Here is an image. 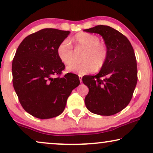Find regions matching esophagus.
Wrapping results in <instances>:
<instances>
[{"instance_id": "1", "label": "esophagus", "mask_w": 153, "mask_h": 153, "mask_svg": "<svg viewBox=\"0 0 153 153\" xmlns=\"http://www.w3.org/2000/svg\"><path fill=\"white\" fill-rule=\"evenodd\" d=\"M79 80H80V82H81L82 81V75H79Z\"/></svg>"}]
</instances>
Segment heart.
<instances>
[{
  "mask_svg": "<svg viewBox=\"0 0 153 153\" xmlns=\"http://www.w3.org/2000/svg\"><path fill=\"white\" fill-rule=\"evenodd\" d=\"M70 42L76 49L85 50V52L82 56L83 62L72 64L74 61V53L70 42L65 39L59 44L56 50L57 56L65 65H69V72L78 73L80 75L86 74L95 69L99 70L105 64L108 54L107 47L100 42V37L97 35L81 32L75 35L70 39Z\"/></svg>",
  "mask_w": 153,
  "mask_h": 153,
  "instance_id": "1",
  "label": "heart"
}]
</instances>
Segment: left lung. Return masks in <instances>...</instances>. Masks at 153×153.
<instances>
[{
    "mask_svg": "<svg viewBox=\"0 0 153 153\" xmlns=\"http://www.w3.org/2000/svg\"><path fill=\"white\" fill-rule=\"evenodd\" d=\"M98 33L107 47V60L95 76H84L82 81L88 87L85 97L86 108L93 114L111 116L128 105L137 83V65L129 39L116 29L99 25L85 29ZM102 77H105L101 79Z\"/></svg>",
    "mask_w": 153,
    "mask_h": 153,
    "instance_id": "left-lung-1",
    "label": "left lung"
}]
</instances>
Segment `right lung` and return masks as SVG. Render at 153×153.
<instances>
[{
  "instance_id": "add662e5",
  "label": "right lung",
  "mask_w": 153,
  "mask_h": 153,
  "mask_svg": "<svg viewBox=\"0 0 153 153\" xmlns=\"http://www.w3.org/2000/svg\"><path fill=\"white\" fill-rule=\"evenodd\" d=\"M70 31L45 28L22 42L12 60V82L24 109L35 118L59 116L79 76L68 73L60 77L65 65L57 56L58 46ZM58 76L57 77V76Z\"/></svg>"
}]
</instances>
